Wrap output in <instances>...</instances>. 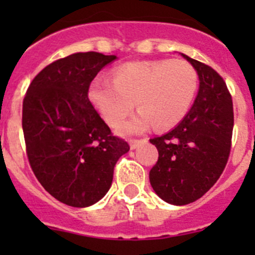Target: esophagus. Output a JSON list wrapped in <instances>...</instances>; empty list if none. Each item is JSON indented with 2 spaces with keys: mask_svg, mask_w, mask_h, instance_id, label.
Segmentation results:
<instances>
[{
  "mask_svg": "<svg viewBox=\"0 0 255 255\" xmlns=\"http://www.w3.org/2000/svg\"><path fill=\"white\" fill-rule=\"evenodd\" d=\"M147 139H130V148L131 149H135V148H138L141 143H145Z\"/></svg>",
  "mask_w": 255,
  "mask_h": 255,
  "instance_id": "esophagus-1",
  "label": "esophagus"
}]
</instances>
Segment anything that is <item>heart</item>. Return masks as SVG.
Wrapping results in <instances>:
<instances>
[{
	"mask_svg": "<svg viewBox=\"0 0 255 255\" xmlns=\"http://www.w3.org/2000/svg\"><path fill=\"white\" fill-rule=\"evenodd\" d=\"M197 70L182 60L136 61L112 70V82L96 78L88 97L111 126L134 108L140 111L123 124V132H139L153 123L157 129L177 125L188 114L198 89Z\"/></svg>",
	"mask_w": 255,
	"mask_h": 255,
	"instance_id": "b5f03b06",
	"label": "heart"
}]
</instances>
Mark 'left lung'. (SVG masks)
<instances>
[{
	"mask_svg": "<svg viewBox=\"0 0 255 255\" xmlns=\"http://www.w3.org/2000/svg\"><path fill=\"white\" fill-rule=\"evenodd\" d=\"M182 56L197 70L198 96L176 128L150 139L158 149V161L149 171L150 185L175 206L193 203L220 179L234 129L233 98L224 79L208 65Z\"/></svg>",
	"mask_w": 255,
	"mask_h": 255,
	"instance_id": "1",
	"label": "left lung"
}]
</instances>
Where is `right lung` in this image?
I'll use <instances>...</instances> for the list:
<instances>
[{
	"instance_id": "1",
	"label": "right lung",
	"mask_w": 255,
	"mask_h": 255,
	"mask_svg": "<svg viewBox=\"0 0 255 255\" xmlns=\"http://www.w3.org/2000/svg\"><path fill=\"white\" fill-rule=\"evenodd\" d=\"M116 60L98 52H79L44 67L22 101L26 155L38 181L61 203L89 207L102 199L114 168L129 152L88 98L101 69Z\"/></svg>"
}]
</instances>
